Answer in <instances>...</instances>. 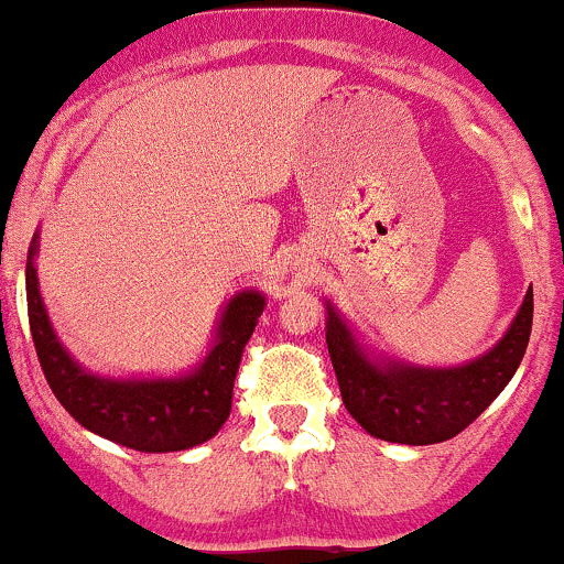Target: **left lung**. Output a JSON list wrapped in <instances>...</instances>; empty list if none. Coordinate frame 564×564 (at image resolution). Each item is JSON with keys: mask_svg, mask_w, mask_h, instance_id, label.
I'll return each mask as SVG.
<instances>
[{"mask_svg": "<svg viewBox=\"0 0 564 564\" xmlns=\"http://www.w3.org/2000/svg\"><path fill=\"white\" fill-rule=\"evenodd\" d=\"M325 328L347 412L369 434L388 443L434 445L464 432L516 375L530 345L532 290L495 350L458 369H417L404 364L377 367L330 306Z\"/></svg>", "mask_w": 564, "mask_h": 564, "instance_id": "1", "label": "left lung"}]
</instances>
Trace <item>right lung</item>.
Returning <instances> with one entry per match:
<instances>
[{
    "label": "right lung",
    "instance_id": "right-lung-1",
    "mask_svg": "<svg viewBox=\"0 0 564 564\" xmlns=\"http://www.w3.org/2000/svg\"><path fill=\"white\" fill-rule=\"evenodd\" d=\"M34 249L26 260V306L34 350L51 391L80 426L124 448L167 454L206 443L228 421L241 352L252 336L265 299L239 293L225 310L217 345L193 375L178 380H108L80 369L51 328L40 301Z\"/></svg>",
    "mask_w": 564,
    "mask_h": 564
}]
</instances>
